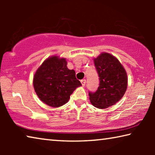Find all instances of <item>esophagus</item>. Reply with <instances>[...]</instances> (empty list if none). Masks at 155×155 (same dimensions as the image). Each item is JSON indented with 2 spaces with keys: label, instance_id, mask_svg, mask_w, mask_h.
Segmentation results:
<instances>
[{
  "label": "esophagus",
  "instance_id": "esophagus-1",
  "mask_svg": "<svg viewBox=\"0 0 155 155\" xmlns=\"http://www.w3.org/2000/svg\"><path fill=\"white\" fill-rule=\"evenodd\" d=\"M81 84H82L83 86H85V83H86V80L85 79H82L81 81Z\"/></svg>",
  "mask_w": 155,
  "mask_h": 155
}]
</instances>
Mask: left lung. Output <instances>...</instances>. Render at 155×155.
Wrapping results in <instances>:
<instances>
[{"label":"left lung","mask_w":155,"mask_h":155,"mask_svg":"<svg viewBox=\"0 0 155 155\" xmlns=\"http://www.w3.org/2000/svg\"><path fill=\"white\" fill-rule=\"evenodd\" d=\"M100 83L95 92H89L91 103L98 109H106L117 103L127 91V74L119 60L103 52L94 58Z\"/></svg>","instance_id":"8db88e82"}]
</instances>
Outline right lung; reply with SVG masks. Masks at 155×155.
Wrapping results in <instances>:
<instances>
[{"mask_svg":"<svg viewBox=\"0 0 155 155\" xmlns=\"http://www.w3.org/2000/svg\"><path fill=\"white\" fill-rule=\"evenodd\" d=\"M33 87L41 101L52 107L64 105L81 83L65 58L52 56L44 61L33 77Z\"/></svg>","mask_w":155,"mask_h":155,"instance_id":"1","label":"right lung"}]
</instances>
